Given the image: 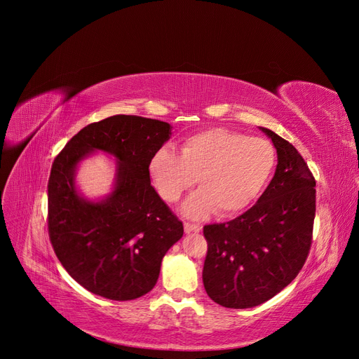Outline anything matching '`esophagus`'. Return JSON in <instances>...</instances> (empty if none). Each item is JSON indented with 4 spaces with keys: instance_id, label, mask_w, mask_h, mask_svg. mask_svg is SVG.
Masks as SVG:
<instances>
[{
    "instance_id": "esophagus-1",
    "label": "esophagus",
    "mask_w": 359,
    "mask_h": 359,
    "mask_svg": "<svg viewBox=\"0 0 359 359\" xmlns=\"http://www.w3.org/2000/svg\"><path fill=\"white\" fill-rule=\"evenodd\" d=\"M199 231H201V227H199V225L189 224V222H186V224H184V233H186V234H191V233H199Z\"/></svg>"
}]
</instances>
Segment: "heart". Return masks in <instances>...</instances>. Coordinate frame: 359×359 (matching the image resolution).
<instances>
[{
  "instance_id": "1",
  "label": "heart",
  "mask_w": 359,
  "mask_h": 359,
  "mask_svg": "<svg viewBox=\"0 0 359 359\" xmlns=\"http://www.w3.org/2000/svg\"><path fill=\"white\" fill-rule=\"evenodd\" d=\"M276 164L273 145L241 132L211 128L186 137L179 153L158 148L148 163V175L165 202H176L198 182L201 187L182 205L191 219L218 211L230 217L246 210L269 182Z\"/></svg>"
}]
</instances>
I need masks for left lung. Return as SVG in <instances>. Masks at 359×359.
<instances>
[{"label": "left lung", "mask_w": 359, "mask_h": 359, "mask_svg": "<svg viewBox=\"0 0 359 359\" xmlns=\"http://www.w3.org/2000/svg\"><path fill=\"white\" fill-rule=\"evenodd\" d=\"M259 129L278 156L271 183L243 215L203 227V287L227 309H252L275 297L298 275L311 246L316 180L292 144Z\"/></svg>", "instance_id": "8db88e82"}]
</instances>
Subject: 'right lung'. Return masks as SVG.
<instances>
[{
  "instance_id": "add662e5",
  "label": "right lung",
  "mask_w": 359,
  "mask_h": 359,
  "mask_svg": "<svg viewBox=\"0 0 359 359\" xmlns=\"http://www.w3.org/2000/svg\"><path fill=\"white\" fill-rule=\"evenodd\" d=\"M173 126L116 115L83 128L55 158L48 183L49 238L65 271L90 292L135 299L157 284L161 260L183 236V224L151 186L149 158ZM100 150L116 158L112 191L86 198L74 176Z\"/></svg>"
}]
</instances>
